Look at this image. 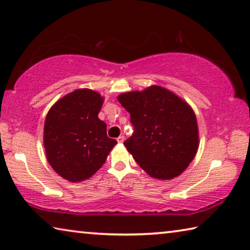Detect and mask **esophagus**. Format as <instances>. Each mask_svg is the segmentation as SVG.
Masks as SVG:
<instances>
[{"mask_svg": "<svg viewBox=\"0 0 250 250\" xmlns=\"http://www.w3.org/2000/svg\"><path fill=\"white\" fill-rule=\"evenodd\" d=\"M117 141L119 142V143L124 142V141H125V137H124V135H120V137H118V138H117Z\"/></svg>", "mask_w": 250, "mask_h": 250, "instance_id": "1", "label": "esophagus"}]
</instances>
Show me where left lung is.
Listing matches in <instances>:
<instances>
[{
    "label": "left lung",
    "mask_w": 250,
    "mask_h": 250,
    "mask_svg": "<svg viewBox=\"0 0 250 250\" xmlns=\"http://www.w3.org/2000/svg\"><path fill=\"white\" fill-rule=\"evenodd\" d=\"M118 100L130 113L134 128L124 145L139 166L155 179L180 175L198 147L197 121L192 108L160 86L125 92Z\"/></svg>",
    "instance_id": "1"
}]
</instances>
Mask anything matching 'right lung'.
Masks as SVG:
<instances>
[{
    "label": "right lung",
    "instance_id": "1",
    "mask_svg": "<svg viewBox=\"0 0 250 250\" xmlns=\"http://www.w3.org/2000/svg\"><path fill=\"white\" fill-rule=\"evenodd\" d=\"M104 98L98 92L78 89L62 97L46 116L44 146L50 166L70 182L89 179L104 166L115 139L98 118Z\"/></svg>",
    "mask_w": 250,
    "mask_h": 250
}]
</instances>
